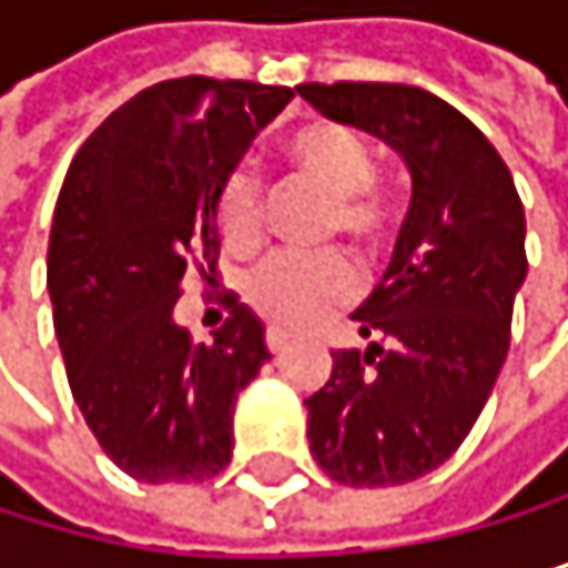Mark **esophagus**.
Returning <instances> with one entry per match:
<instances>
[{
    "instance_id": "esophagus-1",
    "label": "esophagus",
    "mask_w": 568,
    "mask_h": 568,
    "mask_svg": "<svg viewBox=\"0 0 568 568\" xmlns=\"http://www.w3.org/2000/svg\"><path fill=\"white\" fill-rule=\"evenodd\" d=\"M286 344H290V334H286V331H278V326H268V331H265V347H268L272 354H278Z\"/></svg>"
}]
</instances>
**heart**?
<instances>
[{"mask_svg": "<svg viewBox=\"0 0 568 568\" xmlns=\"http://www.w3.org/2000/svg\"><path fill=\"white\" fill-rule=\"evenodd\" d=\"M286 160L296 176L331 193L326 231L344 234L361 252H378L392 234V204L375 186V156L361 135L337 122H313L293 132ZM217 227L231 252H252L262 237V190L248 170H234L217 197ZM357 290L354 268L341 255H268L245 282L248 306L278 323L306 326L344 306Z\"/></svg>", "mask_w": 568, "mask_h": 568, "instance_id": "obj_1", "label": "heart"}]
</instances>
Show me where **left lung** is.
<instances>
[{
  "label": "left lung",
  "mask_w": 568,
  "mask_h": 568,
  "mask_svg": "<svg viewBox=\"0 0 568 568\" xmlns=\"http://www.w3.org/2000/svg\"><path fill=\"white\" fill-rule=\"evenodd\" d=\"M300 94L412 173L392 265L351 316L367 351H334L331 382L306 398L310 453L337 484H408L460 449L508 357L525 207L497 149L443 98L378 81Z\"/></svg>",
  "instance_id": "1"
}]
</instances>
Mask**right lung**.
Masks as SVG:
<instances>
[{
  "label": "right lung",
  "mask_w": 568,
  "mask_h": 568,
  "mask_svg": "<svg viewBox=\"0 0 568 568\" xmlns=\"http://www.w3.org/2000/svg\"><path fill=\"white\" fill-rule=\"evenodd\" d=\"M293 94L160 81L108 115L63 176L47 252L53 331L88 429L142 484H201L231 464L234 402L268 361L265 326L221 290L231 316L214 344H193L173 306L190 268L214 272L221 186Z\"/></svg>",
  "instance_id": "1"
}]
</instances>
